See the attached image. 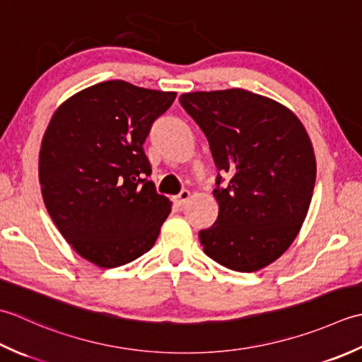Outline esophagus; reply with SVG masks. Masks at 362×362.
I'll use <instances>...</instances> for the list:
<instances>
[{"label":"esophagus","instance_id":"1","mask_svg":"<svg viewBox=\"0 0 362 362\" xmlns=\"http://www.w3.org/2000/svg\"><path fill=\"white\" fill-rule=\"evenodd\" d=\"M189 198H190V192L189 190H181L180 195H176L173 202H175L176 206H184L189 202Z\"/></svg>","mask_w":362,"mask_h":362}]
</instances>
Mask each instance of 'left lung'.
<instances>
[{"label": "left lung", "instance_id": "1", "mask_svg": "<svg viewBox=\"0 0 362 362\" xmlns=\"http://www.w3.org/2000/svg\"><path fill=\"white\" fill-rule=\"evenodd\" d=\"M181 106L209 142L217 170L218 217L198 233L203 252L235 272L276 261L297 238L315 184L314 148L291 109L243 88L190 92Z\"/></svg>", "mask_w": 362, "mask_h": 362}]
</instances>
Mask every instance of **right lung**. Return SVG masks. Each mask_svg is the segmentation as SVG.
Segmentation results:
<instances>
[{"label":"right lung","instance_id":"1","mask_svg":"<svg viewBox=\"0 0 362 362\" xmlns=\"http://www.w3.org/2000/svg\"><path fill=\"white\" fill-rule=\"evenodd\" d=\"M175 92L105 81L65 100L51 117L39 154L49 217L84 259L114 269L156 242L172 202L146 176L144 142Z\"/></svg>","mask_w":362,"mask_h":362}]
</instances>
